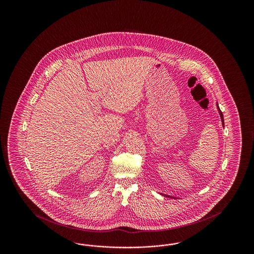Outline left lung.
I'll list each match as a JSON object with an SVG mask.
<instances>
[{"mask_svg":"<svg viewBox=\"0 0 254 254\" xmlns=\"http://www.w3.org/2000/svg\"><path fill=\"white\" fill-rule=\"evenodd\" d=\"M218 109H219V113H220V116H221V119H222V123H223V127H224V117H223V113H222V111L220 110L219 109V107H218ZM164 196H166V197H169L168 195H166V194H164ZM172 198V197H171Z\"/></svg>","mask_w":254,"mask_h":254,"instance_id":"obj_1","label":"left lung"}]
</instances>
